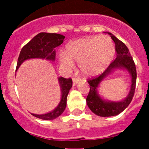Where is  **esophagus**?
<instances>
[{
	"mask_svg": "<svg viewBox=\"0 0 149 149\" xmlns=\"http://www.w3.org/2000/svg\"><path fill=\"white\" fill-rule=\"evenodd\" d=\"M80 81H81V79L79 78V77H73V78H72V81H73L74 84H76Z\"/></svg>",
	"mask_w": 149,
	"mask_h": 149,
	"instance_id": "34e87169",
	"label": "esophagus"
}]
</instances>
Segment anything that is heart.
Here are the masks:
<instances>
[{
	"mask_svg": "<svg viewBox=\"0 0 149 149\" xmlns=\"http://www.w3.org/2000/svg\"><path fill=\"white\" fill-rule=\"evenodd\" d=\"M64 54L60 57L62 64L72 66L73 62L78 63L84 74L93 76L108 66L115 54V46L108 36H93L69 42Z\"/></svg>",
	"mask_w": 149,
	"mask_h": 149,
	"instance_id": "obj_1",
	"label": "heart"
}]
</instances>
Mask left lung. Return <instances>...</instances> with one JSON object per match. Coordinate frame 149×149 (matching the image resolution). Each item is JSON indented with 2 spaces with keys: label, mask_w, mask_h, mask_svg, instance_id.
Masks as SVG:
<instances>
[{
  "label": "left lung",
  "mask_w": 149,
  "mask_h": 149,
  "mask_svg": "<svg viewBox=\"0 0 149 149\" xmlns=\"http://www.w3.org/2000/svg\"><path fill=\"white\" fill-rule=\"evenodd\" d=\"M116 45V58L110 63L106 70L97 77L89 78L87 82L89 84V93L86 98V103L92 112L96 115L102 117L113 116L122 113L130 104L134 97L136 83V69L132 56L129 52L127 46L122 41L117 39L115 36L108 33ZM124 68L132 75V86L129 95L125 100L119 102L104 101L98 95L97 87L102 80L116 68Z\"/></svg>",
  "instance_id": "obj_1"
}]
</instances>
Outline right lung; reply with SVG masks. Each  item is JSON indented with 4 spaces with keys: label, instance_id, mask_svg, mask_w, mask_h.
<instances>
[{
    "label": "right lung",
    "instance_id": "right-lung-1",
    "mask_svg": "<svg viewBox=\"0 0 149 149\" xmlns=\"http://www.w3.org/2000/svg\"><path fill=\"white\" fill-rule=\"evenodd\" d=\"M64 38L65 36L61 34L39 33L22 48L18 56L16 69L19 68L24 60L28 59L42 58L54 60L56 56L55 48L63 42ZM58 81L61 89L62 98L57 107L48 113L42 115L31 113L33 116L44 120H51L56 119L63 113L66 107L67 95L72 86V78L59 77Z\"/></svg>",
    "mask_w": 149,
    "mask_h": 149
}]
</instances>
